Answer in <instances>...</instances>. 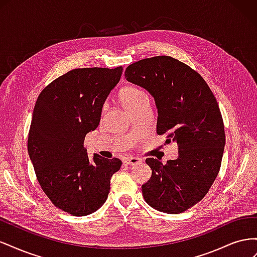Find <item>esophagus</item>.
<instances>
[{
  "label": "esophagus",
  "mask_w": 257,
  "mask_h": 257,
  "mask_svg": "<svg viewBox=\"0 0 257 257\" xmlns=\"http://www.w3.org/2000/svg\"><path fill=\"white\" fill-rule=\"evenodd\" d=\"M124 162H125L127 165H138L142 163V160L135 157H130V158H126Z\"/></svg>",
  "instance_id": "esophagus-1"
}]
</instances>
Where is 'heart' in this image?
<instances>
[{
    "label": "heart",
    "instance_id": "heart-1",
    "mask_svg": "<svg viewBox=\"0 0 257 257\" xmlns=\"http://www.w3.org/2000/svg\"><path fill=\"white\" fill-rule=\"evenodd\" d=\"M119 97L124 107L127 108L130 111L133 110L134 108H136L139 104L144 102L145 99H148L146 93L141 88L134 87V85H128V87L123 88L120 91Z\"/></svg>",
    "mask_w": 257,
    "mask_h": 257
}]
</instances>
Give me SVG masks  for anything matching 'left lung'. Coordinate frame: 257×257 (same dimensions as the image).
<instances>
[{
  "label": "left lung",
  "mask_w": 257,
  "mask_h": 257,
  "mask_svg": "<svg viewBox=\"0 0 257 257\" xmlns=\"http://www.w3.org/2000/svg\"><path fill=\"white\" fill-rule=\"evenodd\" d=\"M125 78L151 93L159 112L157 133L179 150L178 159L166 164L146 160L152 176L142 186L144 198L161 212H184L206 196L221 168L225 131L215 96L196 71L168 56L135 62Z\"/></svg>",
  "instance_id": "obj_1"
}]
</instances>
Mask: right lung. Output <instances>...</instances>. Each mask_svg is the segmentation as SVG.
<instances>
[{
  "mask_svg": "<svg viewBox=\"0 0 257 257\" xmlns=\"http://www.w3.org/2000/svg\"><path fill=\"white\" fill-rule=\"evenodd\" d=\"M122 71V66L72 69L50 82L36 100L28 137L30 159L44 193L72 215H88L102 207L110 179L122 165L116 158L89 159L83 146L85 135L98 126Z\"/></svg>",
  "mask_w": 257,
  "mask_h": 257,
  "instance_id": "1",
  "label": "right lung"
}]
</instances>
